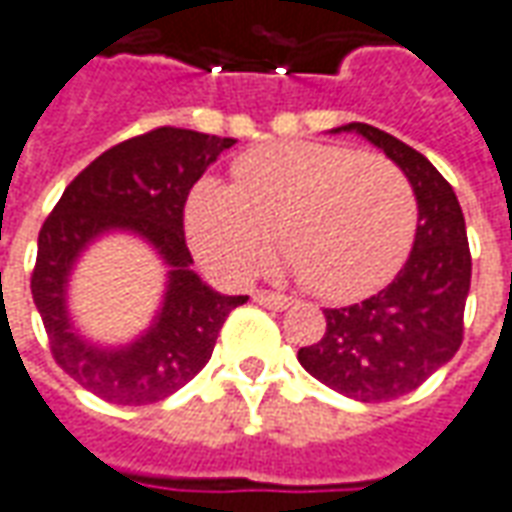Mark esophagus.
I'll return each mask as SVG.
<instances>
[{
	"instance_id": "1",
	"label": "esophagus",
	"mask_w": 512,
	"mask_h": 512,
	"mask_svg": "<svg viewBox=\"0 0 512 512\" xmlns=\"http://www.w3.org/2000/svg\"><path fill=\"white\" fill-rule=\"evenodd\" d=\"M253 301L262 303V306H267V309H290L292 306V298H287V295H281V292H270V290H256L253 292Z\"/></svg>"
}]
</instances>
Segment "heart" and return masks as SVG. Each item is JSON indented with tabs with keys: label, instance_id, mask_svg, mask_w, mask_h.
Wrapping results in <instances>:
<instances>
[{
	"label": "heart",
	"instance_id": "b5f03b06",
	"mask_svg": "<svg viewBox=\"0 0 512 512\" xmlns=\"http://www.w3.org/2000/svg\"><path fill=\"white\" fill-rule=\"evenodd\" d=\"M234 183L200 178L186 200L197 256L222 276H248L273 242L323 301L379 290L410 256L418 197L384 155L329 142L259 147L234 164Z\"/></svg>",
	"mask_w": 512,
	"mask_h": 512
}]
</instances>
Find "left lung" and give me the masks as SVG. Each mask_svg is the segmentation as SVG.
Wrapping results in <instances>:
<instances>
[{
    "instance_id": "8db88e82",
    "label": "left lung",
    "mask_w": 512,
    "mask_h": 512,
    "mask_svg": "<svg viewBox=\"0 0 512 512\" xmlns=\"http://www.w3.org/2000/svg\"><path fill=\"white\" fill-rule=\"evenodd\" d=\"M404 169L418 197L415 245L382 292L326 309V334L298 351V362L331 390L365 404L407 396L463 345L471 250L451 183L410 144L351 122Z\"/></svg>"
}]
</instances>
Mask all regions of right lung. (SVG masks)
I'll use <instances>...</instances> for the list:
<instances>
[{
  "mask_svg": "<svg viewBox=\"0 0 512 512\" xmlns=\"http://www.w3.org/2000/svg\"><path fill=\"white\" fill-rule=\"evenodd\" d=\"M234 139L164 125L114 144L74 178L41 225L30 290L47 329L52 359L94 396L142 407L172 396L211 359L225 317L248 295L225 298L189 270L183 234L189 189ZM111 227L142 233L173 270L156 326L119 352L83 344L68 326L62 298L76 253Z\"/></svg>",
  "mask_w": 512,
  "mask_h": 512,
  "instance_id": "add662e5",
  "label": "right lung"
}]
</instances>
